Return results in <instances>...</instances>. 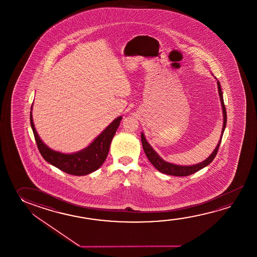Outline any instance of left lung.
Returning a JSON list of instances; mask_svg holds the SVG:
<instances>
[{"label": "left lung", "instance_id": "left-lung-1", "mask_svg": "<svg viewBox=\"0 0 257 257\" xmlns=\"http://www.w3.org/2000/svg\"><path fill=\"white\" fill-rule=\"evenodd\" d=\"M217 85H218L219 99H220L221 107H222L223 125L219 143H218L217 146L215 148L214 151L207 158L206 160H203V161L198 163V164L191 165V166H180V165L173 164V163H170V162H168V161L163 160L153 150V148L151 146V144L148 143L147 140H146L145 136H144V134L142 133L141 140H142V143H143V150H144V152H145V154L147 156L148 160H150V162L155 167L157 170H159L160 172L166 174V175H169V176L185 177V176H190V175H192V174L201 170L203 168H205L206 166H208V165L212 162V160H214L216 154L218 152V150H219L220 143H221V139H222L223 134H224V131H225V128H226V124H227V113H226V108H225V105H224L222 91H221V87H220V83H219V80H217Z\"/></svg>", "mask_w": 257, "mask_h": 257}]
</instances>
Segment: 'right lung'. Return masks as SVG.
<instances>
[{"label": "right lung", "instance_id": "add662e5", "mask_svg": "<svg viewBox=\"0 0 257 257\" xmlns=\"http://www.w3.org/2000/svg\"><path fill=\"white\" fill-rule=\"evenodd\" d=\"M32 107L33 104L30 111V124L38 150L44 160L63 172L73 176H86L101 167L107 157L110 144L118 126L120 125L122 116L115 118L108 126L105 127V130L97 138H95L92 143L83 150L68 154L54 151L43 143L35 128L32 117Z\"/></svg>", "mask_w": 257, "mask_h": 257}]
</instances>
